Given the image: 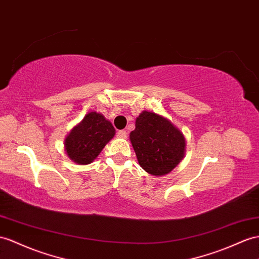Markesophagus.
<instances>
[{"label": "esophagus", "instance_id": "esophagus-1", "mask_svg": "<svg viewBox=\"0 0 259 259\" xmlns=\"http://www.w3.org/2000/svg\"><path fill=\"white\" fill-rule=\"evenodd\" d=\"M117 136L119 137V138H122V139H125L128 137V132L125 131V130H119L118 132H117Z\"/></svg>", "mask_w": 259, "mask_h": 259}]
</instances>
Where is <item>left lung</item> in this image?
<instances>
[{"mask_svg":"<svg viewBox=\"0 0 259 259\" xmlns=\"http://www.w3.org/2000/svg\"><path fill=\"white\" fill-rule=\"evenodd\" d=\"M130 141L140 166L152 175L168 174L184 157L183 134L154 112H141L136 129L130 134Z\"/></svg>","mask_w":259,"mask_h":259,"instance_id":"obj_1","label":"left lung"}]
</instances>
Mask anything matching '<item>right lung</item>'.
Masks as SVG:
<instances>
[{"instance_id": "obj_1", "label": "right lung", "mask_w": 259, "mask_h": 259, "mask_svg": "<svg viewBox=\"0 0 259 259\" xmlns=\"http://www.w3.org/2000/svg\"><path fill=\"white\" fill-rule=\"evenodd\" d=\"M114 136L115 128L110 121L102 114L90 112L66 137V154L77 164H90Z\"/></svg>"}]
</instances>
